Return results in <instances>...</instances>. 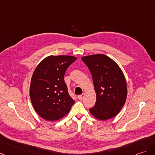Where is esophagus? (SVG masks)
I'll return each mask as SVG.
<instances>
[{"mask_svg": "<svg viewBox=\"0 0 155 155\" xmlns=\"http://www.w3.org/2000/svg\"><path fill=\"white\" fill-rule=\"evenodd\" d=\"M84 96H85V95H84V94H81V95H79L78 96V98L80 100H82V99H83L84 98Z\"/></svg>", "mask_w": 155, "mask_h": 155, "instance_id": "1", "label": "esophagus"}]
</instances>
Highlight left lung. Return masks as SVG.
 I'll return each mask as SVG.
<instances>
[{"label":"left lung","instance_id":"1","mask_svg":"<svg viewBox=\"0 0 155 155\" xmlns=\"http://www.w3.org/2000/svg\"><path fill=\"white\" fill-rule=\"evenodd\" d=\"M92 74L96 102L90 108L100 120L114 117L120 112L127 98L126 81L117 64L107 56L96 54L82 57Z\"/></svg>","mask_w":155,"mask_h":155}]
</instances>
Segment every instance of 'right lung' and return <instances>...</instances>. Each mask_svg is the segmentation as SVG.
I'll return each instance as SVG.
<instances>
[{"instance_id":"1","label":"right lung","mask_w":155,"mask_h":155,"mask_svg":"<svg viewBox=\"0 0 155 155\" xmlns=\"http://www.w3.org/2000/svg\"><path fill=\"white\" fill-rule=\"evenodd\" d=\"M76 60L73 56L51 55L41 61L35 69L30 96L35 111L44 120H59L69 112L74 104L64 76L67 68Z\"/></svg>"}]
</instances>
